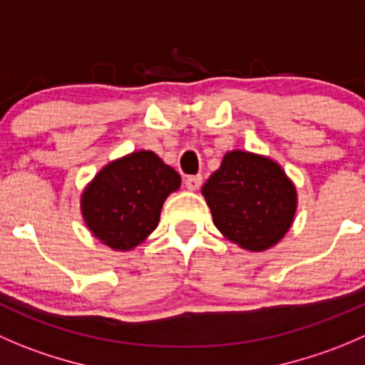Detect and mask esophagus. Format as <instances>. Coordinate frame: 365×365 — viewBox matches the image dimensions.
Wrapping results in <instances>:
<instances>
[{
    "instance_id": "obj_1",
    "label": "esophagus",
    "mask_w": 365,
    "mask_h": 365,
    "mask_svg": "<svg viewBox=\"0 0 365 365\" xmlns=\"http://www.w3.org/2000/svg\"><path fill=\"white\" fill-rule=\"evenodd\" d=\"M201 182H203V176L201 175H190L185 178V187L190 190H196L201 187Z\"/></svg>"
}]
</instances>
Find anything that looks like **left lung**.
<instances>
[{"label":"left lung","mask_w":365,"mask_h":365,"mask_svg":"<svg viewBox=\"0 0 365 365\" xmlns=\"http://www.w3.org/2000/svg\"><path fill=\"white\" fill-rule=\"evenodd\" d=\"M219 232L250 251L274 246L291 228L296 189L272 160L230 151L201 189Z\"/></svg>","instance_id":"1"}]
</instances>
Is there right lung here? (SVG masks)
<instances>
[{
  "mask_svg": "<svg viewBox=\"0 0 365 365\" xmlns=\"http://www.w3.org/2000/svg\"><path fill=\"white\" fill-rule=\"evenodd\" d=\"M178 173L151 151H135L101 169L81 196L94 235L114 250H132L158 225L165 197L180 187Z\"/></svg>",
  "mask_w": 365,
  "mask_h": 365,
  "instance_id": "1",
  "label": "right lung"
}]
</instances>
